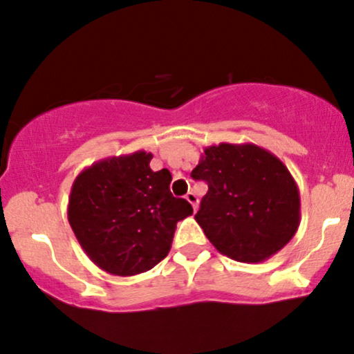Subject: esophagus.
Returning a JSON list of instances; mask_svg holds the SVG:
<instances>
[{"mask_svg":"<svg viewBox=\"0 0 354 354\" xmlns=\"http://www.w3.org/2000/svg\"><path fill=\"white\" fill-rule=\"evenodd\" d=\"M187 200L189 203H192L193 210L196 212V208H198V196H196V193L195 192H188L187 193Z\"/></svg>","mask_w":354,"mask_h":354,"instance_id":"obj_1","label":"esophagus"}]
</instances>
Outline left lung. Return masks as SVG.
I'll return each mask as SVG.
<instances>
[{
	"label": "left lung",
	"instance_id": "1",
	"mask_svg": "<svg viewBox=\"0 0 354 354\" xmlns=\"http://www.w3.org/2000/svg\"><path fill=\"white\" fill-rule=\"evenodd\" d=\"M193 180L208 185L195 221L221 254L261 263L295 236L300 195L295 180L274 154L254 144L203 149Z\"/></svg>",
	"mask_w": 354,
	"mask_h": 354
}]
</instances>
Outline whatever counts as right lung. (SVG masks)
Instances as JSON below:
<instances>
[{"mask_svg":"<svg viewBox=\"0 0 354 354\" xmlns=\"http://www.w3.org/2000/svg\"><path fill=\"white\" fill-rule=\"evenodd\" d=\"M152 154L102 159L81 171L69 195L68 218L88 258L117 277L144 273L165 259L176 224L193 208L171 195V173L152 171Z\"/></svg>","mask_w":354,"mask_h":354,"instance_id":"1","label":"right lung"}]
</instances>
